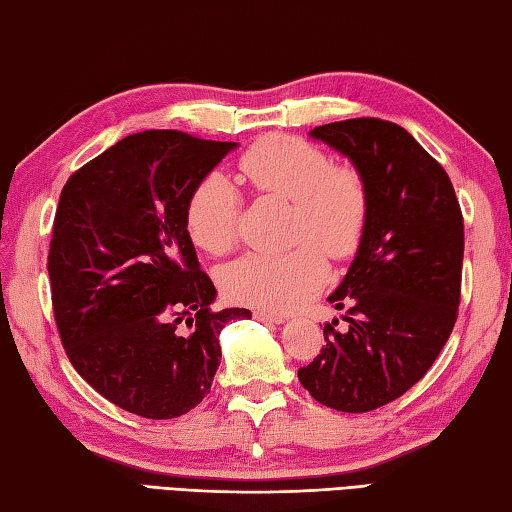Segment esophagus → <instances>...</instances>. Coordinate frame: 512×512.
Segmentation results:
<instances>
[{
    "mask_svg": "<svg viewBox=\"0 0 512 512\" xmlns=\"http://www.w3.org/2000/svg\"><path fill=\"white\" fill-rule=\"evenodd\" d=\"M253 317L259 319V322H268V324H284V315L282 313H273V310H253Z\"/></svg>",
    "mask_w": 512,
    "mask_h": 512,
    "instance_id": "34e87169",
    "label": "esophagus"
}]
</instances>
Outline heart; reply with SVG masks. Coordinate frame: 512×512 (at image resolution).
I'll list each match as a JSON object with an SVG mask.
<instances>
[{
    "mask_svg": "<svg viewBox=\"0 0 512 512\" xmlns=\"http://www.w3.org/2000/svg\"><path fill=\"white\" fill-rule=\"evenodd\" d=\"M239 173L264 195L293 204L286 253H250L222 273L230 302L288 310L304 304L326 279V259H346L362 244L370 190L362 170L335 164L326 150L290 135L259 139L239 157ZM239 190L224 173H210L186 204V228L208 255H226L237 242Z\"/></svg>",
    "mask_w": 512,
    "mask_h": 512,
    "instance_id": "b5f03b06",
    "label": "heart"
}]
</instances>
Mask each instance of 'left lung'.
<instances>
[{"label": "left lung", "mask_w": 512, "mask_h": 512, "mask_svg": "<svg viewBox=\"0 0 512 512\" xmlns=\"http://www.w3.org/2000/svg\"><path fill=\"white\" fill-rule=\"evenodd\" d=\"M362 170L368 226L344 282L328 302L346 308L342 333L324 324L319 355L299 382L319 404L368 413L402 397L435 364L457 322L464 217L450 177L393 122L357 117L317 126Z\"/></svg>", "instance_id": "1"}]
</instances>
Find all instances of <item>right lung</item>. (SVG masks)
Instances as JSON below:
<instances>
[{
    "label": "right lung",
    "instance_id": "right-lung-1",
    "mask_svg": "<svg viewBox=\"0 0 512 512\" xmlns=\"http://www.w3.org/2000/svg\"><path fill=\"white\" fill-rule=\"evenodd\" d=\"M235 148L182 130H144L90 159L59 195L50 293L70 364L99 395L148 419L188 413L210 393L217 290L186 228L193 188Z\"/></svg>",
    "mask_w": 512,
    "mask_h": 512
}]
</instances>
